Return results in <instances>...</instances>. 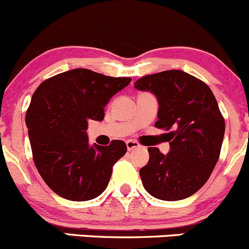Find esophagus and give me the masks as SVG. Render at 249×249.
<instances>
[{"label": "esophagus", "mask_w": 249, "mask_h": 249, "mask_svg": "<svg viewBox=\"0 0 249 249\" xmlns=\"http://www.w3.org/2000/svg\"><path fill=\"white\" fill-rule=\"evenodd\" d=\"M126 147H127V150H129V151H132L134 148L140 147V143H139L138 141H135V140H127L126 141Z\"/></svg>", "instance_id": "obj_1"}]
</instances>
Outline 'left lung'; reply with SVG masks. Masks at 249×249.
Masks as SVG:
<instances>
[{
	"instance_id": "8db88e82",
	"label": "left lung",
	"mask_w": 249,
	"mask_h": 249,
	"mask_svg": "<svg viewBox=\"0 0 249 249\" xmlns=\"http://www.w3.org/2000/svg\"><path fill=\"white\" fill-rule=\"evenodd\" d=\"M134 85L156 96L155 126L169 131L167 155L148 147L150 160L140 169L143 188L161 200L188 198L205 184L221 151L225 120L215 96L206 83L180 70L145 76Z\"/></svg>"
}]
</instances>
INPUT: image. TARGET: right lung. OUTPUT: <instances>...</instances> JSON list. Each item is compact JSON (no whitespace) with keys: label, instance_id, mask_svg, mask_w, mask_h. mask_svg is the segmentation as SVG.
Listing matches in <instances>:
<instances>
[{"label":"right lung","instance_id":"right-lung-1","mask_svg":"<svg viewBox=\"0 0 249 249\" xmlns=\"http://www.w3.org/2000/svg\"><path fill=\"white\" fill-rule=\"evenodd\" d=\"M131 82L87 69L62 72L40 83L25 114L33 160L53 192L72 201L106 190L114 163L126 153L122 140L89 146V120L104 119V107Z\"/></svg>","mask_w":249,"mask_h":249}]
</instances>
